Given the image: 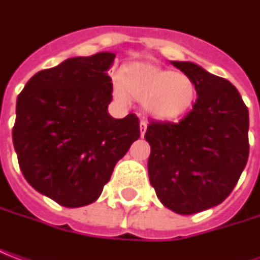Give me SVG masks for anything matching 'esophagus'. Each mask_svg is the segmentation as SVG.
I'll use <instances>...</instances> for the list:
<instances>
[{
  "instance_id": "34e87169",
  "label": "esophagus",
  "mask_w": 260,
  "mask_h": 260,
  "mask_svg": "<svg viewBox=\"0 0 260 260\" xmlns=\"http://www.w3.org/2000/svg\"><path fill=\"white\" fill-rule=\"evenodd\" d=\"M146 130H147V123L144 121V120H141L140 121V134H141V137L146 134Z\"/></svg>"
}]
</instances>
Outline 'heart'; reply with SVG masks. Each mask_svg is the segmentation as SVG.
<instances>
[{"mask_svg":"<svg viewBox=\"0 0 260 260\" xmlns=\"http://www.w3.org/2000/svg\"><path fill=\"white\" fill-rule=\"evenodd\" d=\"M195 93L194 82L187 75L144 62L124 66L113 82V96L117 102L126 105L133 98L161 120L177 119L188 112Z\"/></svg>","mask_w":260,"mask_h":260,"instance_id":"heart-1","label":"heart"}]
</instances>
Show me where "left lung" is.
I'll return each instance as SVG.
<instances>
[{
	"label": "left lung",
	"instance_id": "obj_1",
	"mask_svg": "<svg viewBox=\"0 0 260 260\" xmlns=\"http://www.w3.org/2000/svg\"><path fill=\"white\" fill-rule=\"evenodd\" d=\"M192 79L198 98L178 123L151 121L144 139L150 184L181 215L212 208L236 185L249 155V112L229 80L192 62H171Z\"/></svg>",
	"mask_w": 260,
	"mask_h": 260
}]
</instances>
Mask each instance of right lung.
<instances>
[{
	"label": "right lung",
	"mask_w": 260,
	"mask_h": 260,
	"mask_svg": "<svg viewBox=\"0 0 260 260\" xmlns=\"http://www.w3.org/2000/svg\"><path fill=\"white\" fill-rule=\"evenodd\" d=\"M116 55L78 56L34 75L19 93L12 141L25 180L66 208L94 202L140 137L139 117L107 113Z\"/></svg>",
	"instance_id": "1"
}]
</instances>
